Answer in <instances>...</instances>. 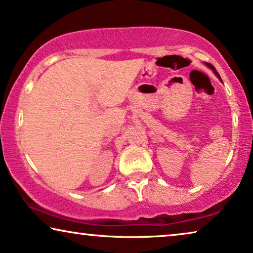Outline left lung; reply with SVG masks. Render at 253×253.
I'll use <instances>...</instances> for the list:
<instances>
[{
  "mask_svg": "<svg viewBox=\"0 0 253 253\" xmlns=\"http://www.w3.org/2000/svg\"><path fill=\"white\" fill-rule=\"evenodd\" d=\"M206 65H207V67H209L210 69H212V70L214 71V74H215V75L217 76V77H219V78H220V76H219V74H217V72H216V70H215V68H214L212 64H211V63H206ZM220 79H221V78H220Z\"/></svg>",
  "mask_w": 253,
  "mask_h": 253,
  "instance_id": "left-lung-1",
  "label": "left lung"
}]
</instances>
